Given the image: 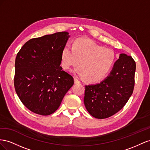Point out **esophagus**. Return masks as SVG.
<instances>
[{
  "label": "esophagus",
  "instance_id": "34e87169",
  "mask_svg": "<svg viewBox=\"0 0 150 150\" xmlns=\"http://www.w3.org/2000/svg\"><path fill=\"white\" fill-rule=\"evenodd\" d=\"M74 80H75V84H79V83H80V81H79L77 79H76V77H75Z\"/></svg>",
  "mask_w": 150,
  "mask_h": 150
}]
</instances>
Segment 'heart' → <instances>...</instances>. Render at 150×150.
I'll return each instance as SVG.
<instances>
[{"label": "heart", "instance_id": "1", "mask_svg": "<svg viewBox=\"0 0 150 150\" xmlns=\"http://www.w3.org/2000/svg\"><path fill=\"white\" fill-rule=\"evenodd\" d=\"M115 55L112 50L103 48L91 40L80 38L73 46L67 44L62 52V65L69 70L77 65L75 72L90 82H98L108 74L112 67Z\"/></svg>", "mask_w": 150, "mask_h": 150}]
</instances>
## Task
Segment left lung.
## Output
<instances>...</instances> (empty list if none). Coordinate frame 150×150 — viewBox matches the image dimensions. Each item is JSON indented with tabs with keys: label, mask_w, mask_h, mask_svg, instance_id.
I'll return each mask as SVG.
<instances>
[{
	"label": "left lung",
	"mask_w": 150,
	"mask_h": 150,
	"mask_svg": "<svg viewBox=\"0 0 150 150\" xmlns=\"http://www.w3.org/2000/svg\"><path fill=\"white\" fill-rule=\"evenodd\" d=\"M135 71L133 58L122 53L108 77L99 83L85 85L83 101L89 114L105 119L122 109L133 92Z\"/></svg>",
	"instance_id": "obj_1"
}]
</instances>
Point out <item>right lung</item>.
Wrapping results in <instances>:
<instances>
[{"label":"right lung","mask_w":150,"mask_h":150,"mask_svg":"<svg viewBox=\"0 0 150 150\" xmlns=\"http://www.w3.org/2000/svg\"><path fill=\"white\" fill-rule=\"evenodd\" d=\"M67 32L33 38L17 54L14 87L22 103L33 112L48 115L56 111L74 83L60 66Z\"/></svg>","instance_id":"1"}]
</instances>
